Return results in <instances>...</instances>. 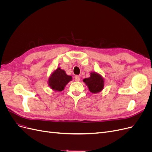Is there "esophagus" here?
Instances as JSON below:
<instances>
[{
    "mask_svg": "<svg viewBox=\"0 0 152 152\" xmlns=\"http://www.w3.org/2000/svg\"><path fill=\"white\" fill-rule=\"evenodd\" d=\"M74 79H75V81H79L80 80V77L78 76V75H76V76H75Z\"/></svg>",
    "mask_w": 152,
    "mask_h": 152,
    "instance_id": "obj_1",
    "label": "esophagus"
}]
</instances>
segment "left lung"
I'll return each instance as SVG.
<instances>
[{"label": "left lung", "instance_id": "left-lung-1", "mask_svg": "<svg viewBox=\"0 0 152 152\" xmlns=\"http://www.w3.org/2000/svg\"><path fill=\"white\" fill-rule=\"evenodd\" d=\"M88 86L89 91L93 93H99L103 89L104 80L100 75L96 73H91V77L83 80Z\"/></svg>", "mask_w": 152, "mask_h": 152}]
</instances>
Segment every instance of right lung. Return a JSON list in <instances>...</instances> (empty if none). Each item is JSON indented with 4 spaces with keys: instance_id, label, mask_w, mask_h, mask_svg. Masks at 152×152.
<instances>
[{
    "instance_id": "1",
    "label": "right lung",
    "mask_w": 152,
    "mask_h": 152,
    "mask_svg": "<svg viewBox=\"0 0 152 152\" xmlns=\"http://www.w3.org/2000/svg\"><path fill=\"white\" fill-rule=\"evenodd\" d=\"M72 80V77L66 74L65 72L58 68L50 77L49 79V86L54 91H62L64 87Z\"/></svg>"
}]
</instances>
